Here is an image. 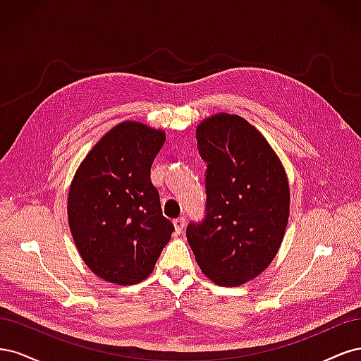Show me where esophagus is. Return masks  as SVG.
Wrapping results in <instances>:
<instances>
[{
  "label": "esophagus",
  "mask_w": 361,
  "mask_h": 361,
  "mask_svg": "<svg viewBox=\"0 0 361 361\" xmlns=\"http://www.w3.org/2000/svg\"><path fill=\"white\" fill-rule=\"evenodd\" d=\"M173 224H174V231H176V233H182L183 227H185V218L183 216L176 218V220L173 221Z\"/></svg>",
  "instance_id": "34e87169"
}]
</instances>
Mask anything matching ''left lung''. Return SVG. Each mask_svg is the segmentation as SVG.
Wrapping results in <instances>:
<instances>
[{
  "label": "left lung",
  "mask_w": 361,
  "mask_h": 361,
  "mask_svg": "<svg viewBox=\"0 0 361 361\" xmlns=\"http://www.w3.org/2000/svg\"><path fill=\"white\" fill-rule=\"evenodd\" d=\"M207 162L206 216L187 227L203 274L220 286L256 279L276 257L289 218V182L274 149L236 114L220 113L195 129Z\"/></svg>",
  "instance_id": "8db88e82"
}]
</instances>
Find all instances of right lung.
<instances>
[{"instance_id": "right-lung-1", "label": "right lung", "mask_w": 361, "mask_h": 361, "mask_svg": "<svg viewBox=\"0 0 361 361\" xmlns=\"http://www.w3.org/2000/svg\"><path fill=\"white\" fill-rule=\"evenodd\" d=\"M164 141L162 129L126 120L97 141L72 179L68 218L75 245L92 272L114 285L147 279L174 231L150 180Z\"/></svg>"}]
</instances>
